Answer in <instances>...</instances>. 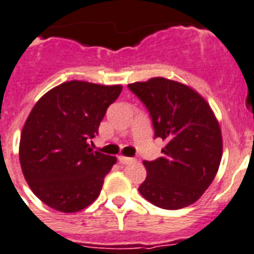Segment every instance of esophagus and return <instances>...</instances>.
<instances>
[{
    "mask_svg": "<svg viewBox=\"0 0 254 254\" xmlns=\"http://www.w3.org/2000/svg\"><path fill=\"white\" fill-rule=\"evenodd\" d=\"M119 160H120V163H123V164H127V163H130L131 160H133V158H127V156L120 155L119 156Z\"/></svg>",
    "mask_w": 254,
    "mask_h": 254,
    "instance_id": "obj_1",
    "label": "esophagus"
}]
</instances>
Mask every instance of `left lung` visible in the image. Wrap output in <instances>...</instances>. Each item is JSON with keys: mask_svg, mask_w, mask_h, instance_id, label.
<instances>
[{"mask_svg": "<svg viewBox=\"0 0 254 254\" xmlns=\"http://www.w3.org/2000/svg\"><path fill=\"white\" fill-rule=\"evenodd\" d=\"M129 88L151 115L164 155L145 160L147 176L138 190L152 205L187 207L201 198L219 170L223 139L215 113L201 94L163 77L134 82Z\"/></svg>", "mask_w": 254, "mask_h": 254, "instance_id": "1", "label": "left lung"}]
</instances>
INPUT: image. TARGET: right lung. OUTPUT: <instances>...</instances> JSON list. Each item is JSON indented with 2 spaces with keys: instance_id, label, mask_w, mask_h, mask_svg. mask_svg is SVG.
<instances>
[{
  "instance_id": "obj_1",
  "label": "right lung",
  "mask_w": 254,
  "mask_h": 254,
  "mask_svg": "<svg viewBox=\"0 0 254 254\" xmlns=\"http://www.w3.org/2000/svg\"><path fill=\"white\" fill-rule=\"evenodd\" d=\"M121 84L69 80L49 90L31 109L20 133L19 162L34 194L61 213H77L98 198L117 162L88 147Z\"/></svg>"
}]
</instances>
